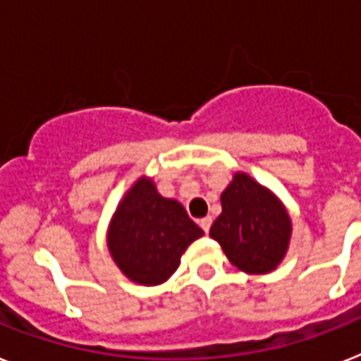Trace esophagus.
Listing matches in <instances>:
<instances>
[{
    "label": "esophagus",
    "instance_id": "1",
    "mask_svg": "<svg viewBox=\"0 0 361 361\" xmlns=\"http://www.w3.org/2000/svg\"><path fill=\"white\" fill-rule=\"evenodd\" d=\"M211 224H213V218L211 216H205L200 220V227H202L205 233H209V229H211Z\"/></svg>",
    "mask_w": 361,
    "mask_h": 361
}]
</instances>
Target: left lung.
Segmentation results:
<instances>
[{
  "mask_svg": "<svg viewBox=\"0 0 361 361\" xmlns=\"http://www.w3.org/2000/svg\"><path fill=\"white\" fill-rule=\"evenodd\" d=\"M222 214L209 235L231 264L246 274H268L286 253L292 222L283 204L247 174H237L220 196Z\"/></svg>",
  "mask_w": 361,
  "mask_h": 361,
  "instance_id": "8db88e82",
  "label": "left lung"
}]
</instances>
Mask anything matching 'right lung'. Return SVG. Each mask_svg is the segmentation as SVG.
Wrapping results in <instances>:
<instances>
[{"mask_svg": "<svg viewBox=\"0 0 361 361\" xmlns=\"http://www.w3.org/2000/svg\"><path fill=\"white\" fill-rule=\"evenodd\" d=\"M202 235L183 205L157 195L150 180H141L115 211L108 247L126 277L150 286L171 277L181 253Z\"/></svg>", "mask_w": 361, "mask_h": 361, "instance_id": "add662e5", "label": "right lung"}]
</instances>
